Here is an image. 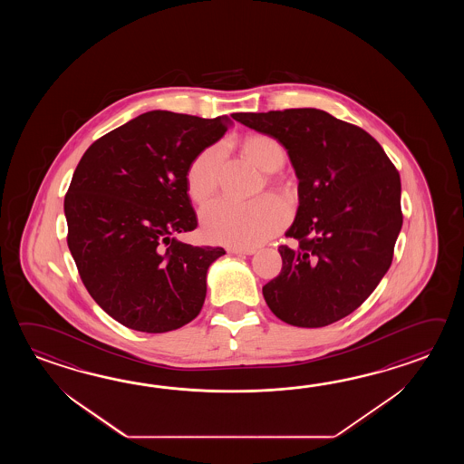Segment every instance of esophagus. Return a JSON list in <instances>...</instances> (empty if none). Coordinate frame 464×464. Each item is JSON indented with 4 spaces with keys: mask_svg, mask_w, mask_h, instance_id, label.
<instances>
[{
    "mask_svg": "<svg viewBox=\"0 0 464 464\" xmlns=\"http://www.w3.org/2000/svg\"><path fill=\"white\" fill-rule=\"evenodd\" d=\"M228 254H236V256H254L256 248H246V246H228Z\"/></svg>",
    "mask_w": 464,
    "mask_h": 464,
    "instance_id": "34e87169",
    "label": "esophagus"
}]
</instances>
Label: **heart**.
Masks as SVG:
<instances>
[{
	"instance_id": "obj_1",
	"label": "heart",
	"mask_w": 464,
	"mask_h": 464,
	"mask_svg": "<svg viewBox=\"0 0 464 464\" xmlns=\"http://www.w3.org/2000/svg\"><path fill=\"white\" fill-rule=\"evenodd\" d=\"M248 159L266 172H276L285 162V150L276 139L254 134L244 142ZM224 150L210 146L188 164L186 184L190 198L202 202L216 192ZM288 220V208L274 198L237 202L216 198L200 210V226L210 242L237 246H256L276 236Z\"/></svg>"
}]
</instances>
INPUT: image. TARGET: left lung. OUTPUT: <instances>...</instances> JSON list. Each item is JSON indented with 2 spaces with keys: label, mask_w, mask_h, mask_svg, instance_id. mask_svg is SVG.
Wrapping results in <instances>:
<instances>
[{
  "label": "left lung",
  "mask_w": 464,
  "mask_h": 464,
  "mask_svg": "<svg viewBox=\"0 0 464 464\" xmlns=\"http://www.w3.org/2000/svg\"><path fill=\"white\" fill-rule=\"evenodd\" d=\"M276 139L298 178V208L280 246L282 270L262 288L288 325L320 328L355 312L393 260L403 226L400 174L366 130L320 109L236 112Z\"/></svg>",
  "instance_id": "obj_1"
}]
</instances>
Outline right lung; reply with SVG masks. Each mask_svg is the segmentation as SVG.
Masks as SVG:
<instances>
[{"instance_id":"1","label":"right lung","mask_w":464,"mask_h":464,"mask_svg":"<svg viewBox=\"0 0 464 464\" xmlns=\"http://www.w3.org/2000/svg\"><path fill=\"white\" fill-rule=\"evenodd\" d=\"M230 122L149 111L79 160L64 198L68 246L89 295L119 324L164 334L198 315L208 266L226 250L176 238L198 227L186 172Z\"/></svg>"}]
</instances>
